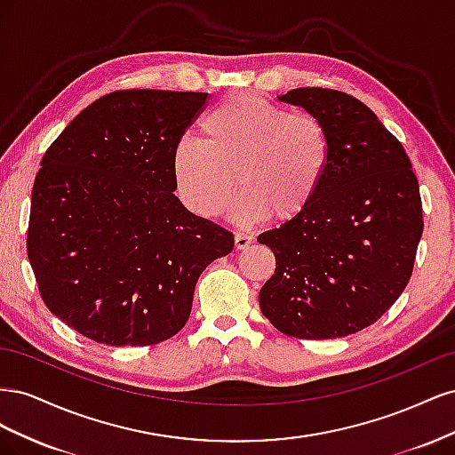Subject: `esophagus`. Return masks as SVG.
<instances>
[{
    "mask_svg": "<svg viewBox=\"0 0 455 455\" xmlns=\"http://www.w3.org/2000/svg\"><path fill=\"white\" fill-rule=\"evenodd\" d=\"M251 243H252L251 235H244V233H235V249L237 251H244Z\"/></svg>",
    "mask_w": 455,
    "mask_h": 455,
    "instance_id": "1",
    "label": "esophagus"
}]
</instances>
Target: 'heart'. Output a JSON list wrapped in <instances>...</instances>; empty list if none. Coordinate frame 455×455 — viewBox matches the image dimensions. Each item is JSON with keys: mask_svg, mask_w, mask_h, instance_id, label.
I'll return each instance as SVG.
<instances>
[{"mask_svg": "<svg viewBox=\"0 0 455 455\" xmlns=\"http://www.w3.org/2000/svg\"><path fill=\"white\" fill-rule=\"evenodd\" d=\"M199 127L203 142L182 139L171 157L176 196L191 214L204 220L222 214L235 180L243 194L231 216L241 226L269 216L291 222L319 194L332 151L319 119L254 94H233Z\"/></svg>", "mask_w": 455, "mask_h": 455, "instance_id": "obj_1", "label": "heart"}]
</instances>
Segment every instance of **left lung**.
<instances>
[{"label": "left lung", "mask_w": 455, "mask_h": 455, "mask_svg": "<svg viewBox=\"0 0 455 455\" xmlns=\"http://www.w3.org/2000/svg\"><path fill=\"white\" fill-rule=\"evenodd\" d=\"M279 100L319 119L332 151L309 209L258 237L277 261L259 309L286 336L346 338L376 323L410 281L423 231L418 178L361 100L319 87Z\"/></svg>", "instance_id": "8db88e82"}]
</instances>
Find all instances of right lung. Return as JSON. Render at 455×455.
<instances>
[{"mask_svg":"<svg viewBox=\"0 0 455 455\" xmlns=\"http://www.w3.org/2000/svg\"><path fill=\"white\" fill-rule=\"evenodd\" d=\"M209 92L94 100L41 159L28 258L49 311L106 346H156L189 319L199 275L233 235L174 196L171 157Z\"/></svg>","mask_w":455,"mask_h":455,"instance_id":"right-lung-1","label":"right lung"}]
</instances>
